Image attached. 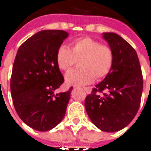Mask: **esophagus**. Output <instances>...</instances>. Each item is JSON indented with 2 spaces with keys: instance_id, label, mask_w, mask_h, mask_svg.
I'll use <instances>...</instances> for the list:
<instances>
[{
  "instance_id": "esophagus-1",
  "label": "esophagus",
  "mask_w": 151,
  "mask_h": 151,
  "mask_svg": "<svg viewBox=\"0 0 151 151\" xmlns=\"http://www.w3.org/2000/svg\"><path fill=\"white\" fill-rule=\"evenodd\" d=\"M84 90L85 91V92H86V93H87L88 94H89V93H91L90 88H87V87L84 88Z\"/></svg>"
}]
</instances>
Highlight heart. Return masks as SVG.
Here are the masks:
<instances>
[{
	"instance_id": "1",
	"label": "heart",
	"mask_w": 151,
	"mask_h": 151,
	"mask_svg": "<svg viewBox=\"0 0 151 151\" xmlns=\"http://www.w3.org/2000/svg\"><path fill=\"white\" fill-rule=\"evenodd\" d=\"M56 63L62 70H68L79 61L81 69L68 71L65 81L68 85L81 86L105 78L114 64V52L111 47L90 37H81L70 43V50L61 45L56 52Z\"/></svg>"
}]
</instances>
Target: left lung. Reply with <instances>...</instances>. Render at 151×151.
I'll return each instance as SVG.
<instances>
[{
    "label": "left lung",
    "instance_id": "left-lung-1",
    "mask_svg": "<svg viewBox=\"0 0 151 151\" xmlns=\"http://www.w3.org/2000/svg\"><path fill=\"white\" fill-rule=\"evenodd\" d=\"M114 52V64L103 81L92 89L84 106L93 124L104 132H117L135 117L143 88L141 65L135 50L117 34L103 33Z\"/></svg>",
    "mask_w": 151,
    "mask_h": 151
}]
</instances>
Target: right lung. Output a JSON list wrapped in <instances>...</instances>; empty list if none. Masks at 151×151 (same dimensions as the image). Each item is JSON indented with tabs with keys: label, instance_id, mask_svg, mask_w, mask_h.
<instances>
[{
	"label": "right lung",
	"instance_id": "obj_1",
	"mask_svg": "<svg viewBox=\"0 0 151 151\" xmlns=\"http://www.w3.org/2000/svg\"><path fill=\"white\" fill-rule=\"evenodd\" d=\"M68 33L44 30L21 45L16 54L10 79L13 103L20 119L32 129L49 131L66 114L70 96L54 91L64 82L56 63V52Z\"/></svg>",
	"mask_w": 151,
	"mask_h": 151
}]
</instances>
